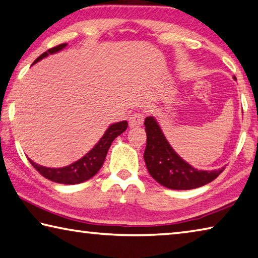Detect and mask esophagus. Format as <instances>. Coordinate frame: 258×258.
I'll return each mask as SVG.
<instances>
[{
  "label": "esophagus",
  "mask_w": 258,
  "mask_h": 258,
  "mask_svg": "<svg viewBox=\"0 0 258 258\" xmlns=\"http://www.w3.org/2000/svg\"><path fill=\"white\" fill-rule=\"evenodd\" d=\"M145 120V116L140 112H134L133 114H131L130 119H128V125L130 127H138L140 126L142 122Z\"/></svg>",
  "instance_id": "obj_1"
}]
</instances>
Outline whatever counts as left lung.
<instances>
[{"mask_svg":"<svg viewBox=\"0 0 258 258\" xmlns=\"http://www.w3.org/2000/svg\"><path fill=\"white\" fill-rule=\"evenodd\" d=\"M145 126L146 166L151 177L162 186L170 189H193L215 180L224 171V167L212 171L198 170L188 164L173 150L153 116L146 118Z\"/></svg>","mask_w":258,"mask_h":258,"instance_id":"8db88e82","label":"left lung"}]
</instances>
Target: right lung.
<instances>
[{"instance_id": "right-lung-1", "label": "right lung", "mask_w": 258, "mask_h": 258, "mask_svg": "<svg viewBox=\"0 0 258 258\" xmlns=\"http://www.w3.org/2000/svg\"><path fill=\"white\" fill-rule=\"evenodd\" d=\"M67 46L68 43H62L54 48H50L46 52H43L42 55H40L38 58L35 59V62L33 64L39 62V60L44 58V57L51 54H56V52L60 51ZM127 125L128 124L126 120L118 121L114 122L112 125H110L108 130L104 132L103 137H102L100 139V141L93 147L92 150H89L83 158L78 159L77 162L72 163V164L68 166L46 167L36 164L33 161H31L30 158L28 159H30L31 164L34 166V169L38 171L40 174H42L44 178L49 179V180L58 183H64V185H75V183L84 182L99 172L101 166L103 165L105 156H107V153L110 146L112 144V141L118 136H120L124 131H126Z\"/></svg>"}]
</instances>
